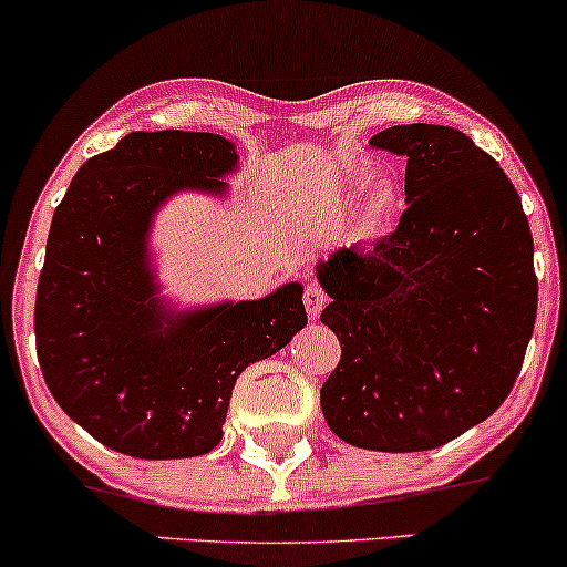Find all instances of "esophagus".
Returning <instances> with one entry per match:
<instances>
[{
	"instance_id": "esophagus-1",
	"label": "esophagus",
	"mask_w": 567,
	"mask_h": 567,
	"mask_svg": "<svg viewBox=\"0 0 567 567\" xmlns=\"http://www.w3.org/2000/svg\"><path fill=\"white\" fill-rule=\"evenodd\" d=\"M324 303H328V292L320 282H309L303 288V306H306V315H309V320H317V317L322 315Z\"/></svg>"
}]
</instances>
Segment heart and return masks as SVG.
Wrapping results in <instances>:
<instances>
[{"instance_id":"b5f03b06","label":"heart","mask_w":567,"mask_h":567,"mask_svg":"<svg viewBox=\"0 0 567 567\" xmlns=\"http://www.w3.org/2000/svg\"><path fill=\"white\" fill-rule=\"evenodd\" d=\"M368 181H370L368 173L360 175V178H357V186H360V188L368 186ZM394 213H396V194H394V188L392 186H381L379 192L370 194L365 210H362L360 231L365 234V237H375V234L386 231V226L392 224Z\"/></svg>"}]
</instances>
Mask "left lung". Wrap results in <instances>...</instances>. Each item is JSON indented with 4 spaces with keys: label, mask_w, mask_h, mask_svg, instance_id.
<instances>
[{
    "label": "left lung",
    "mask_w": 567,
    "mask_h": 567,
    "mask_svg": "<svg viewBox=\"0 0 567 567\" xmlns=\"http://www.w3.org/2000/svg\"><path fill=\"white\" fill-rule=\"evenodd\" d=\"M408 207L370 250L317 266L341 360L320 389L330 432L365 451H432L496 413L536 324L533 237L517 188L470 135L396 125Z\"/></svg>",
    "instance_id": "left-lung-1"
}]
</instances>
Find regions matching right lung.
<instances>
[{"label":"right lung","instance_id":"obj_1","mask_svg":"<svg viewBox=\"0 0 567 567\" xmlns=\"http://www.w3.org/2000/svg\"><path fill=\"white\" fill-rule=\"evenodd\" d=\"M234 143L213 133H130L95 154L55 207L37 285L44 383L84 432L133 458H192L224 437L237 375L306 324L298 282L261 301L165 320L146 234L178 188L224 192Z\"/></svg>","mask_w":567,"mask_h":567}]
</instances>
